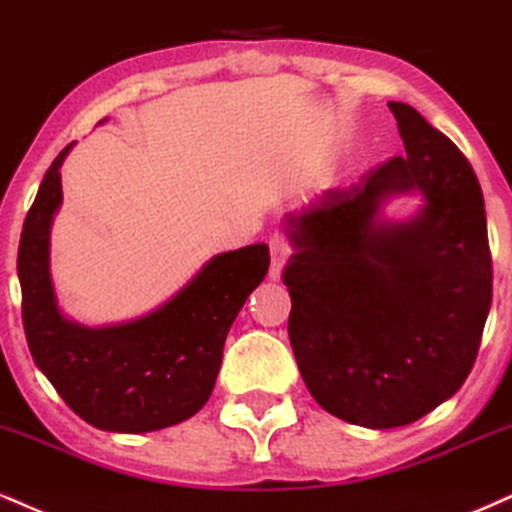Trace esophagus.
<instances>
[{"instance_id":"34e87169","label":"esophagus","mask_w":512,"mask_h":512,"mask_svg":"<svg viewBox=\"0 0 512 512\" xmlns=\"http://www.w3.org/2000/svg\"><path fill=\"white\" fill-rule=\"evenodd\" d=\"M270 280H280L282 270H285L287 258L292 254V246L282 234H273L270 237Z\"/></svg>"}]
</instances>
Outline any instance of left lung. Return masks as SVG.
Masks as SVG:
<instances>
[{
    "label": "left lung",
    "mask_w": 512,
    "mask_h": 512,
    "mask_svg": "<svg viewBox=\"0 0 512 512\" xmlns=\"http://www.w3.org/2000/svg\"><path fill=\"white\" fill-rule=\"evenodd\" d=\"M388 107L405 155L282 218L299 374L323 410L364 429L412 424L458 393L494 287L472 165L414 107ZM405 193L423 206L386 219Z\"/></svg>",
    "instance_id": "1"
}]
</instances>
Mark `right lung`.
<instances>
[{
  "instance_id": "right-lung-1",
  "label": "right lung",
  "mask_w": 512,
  "mask_h": 512,
  "mask_svg": "<svg viewBox=\"0 0 512 512\" xmlns=\"http://www.w3.org/2000/svg\"><path fill=\"white\" fill-rule=\"evenodd\" d=\"M71 148L74 143L45 172L18 244L30 354L66 405L95 429H167L194 417L213 393L227 333L268 273V246L251 244L213 256L148 314L83 326L59 306L50 270L52 222L64 198L59 167Z\"/></svg>"
}]
</instances>
